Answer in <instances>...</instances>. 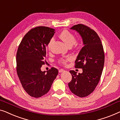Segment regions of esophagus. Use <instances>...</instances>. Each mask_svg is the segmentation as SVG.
Wrapping results in <instances>:
<instances>
[{
	"mask_svg": "<svg viewBox=\"0 0 120 120\" xmlns=\"http://www.w3.org/2000/svg\"><path fill=\"white\" fill-rule=\"evenodd\" d=\"M64 70H63V69H60L59 70V72H60V73H61V72H64Z\"/></svg>",
	"mask_w": 120,
	"mask_h": 120,
	"instance_id": "34e87169",
	"label": "esophagus"
}]
</instances>
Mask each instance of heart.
<instances>
[{
    "label": "heart",
    "instance_id": "obj_1",
    "mask_svg": "<svg viewBox=\"0 0 120 120\" xmlns=\"http://www.w3.org/2000/svg\"><path fill=\"white\" fill-rule=\"evenodd\" d=\"M59 38L61 39L62 41H64V42L66 45L67 46L69 47H71L72 45H74V46L75 48L79 49L82 47V42L80 40H75V36L72 33H71L68 30H63L61 33L59 35ZM53 42V38H52L49 42L48 44V48H50L52 42ZM72 59V57L68 56L65 58H60L59 60L61 64H62V65H66L67 62L68 61H70Z\"/></svg>",
    "mask_w": 120,
    "mask_h": 120
}]
</instances>
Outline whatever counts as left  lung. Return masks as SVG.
Wrapping results in <instances>:
<instances>
[{
  "label": "left lung",
  "mask_w": 120,
  "mask_h": 120,
  "mask_svg": "<svg viewBox=\"0 0 120 120\" xmlns=\"http://www.w3.org/2000/svg\"><path fill=\"white\" fill-rule=\"evenodd\" d=\"M71 29L81 35L84 46L75 61V67L82 68V73L73 70L70 72L72 80L68 84L71 91L80 97H86L94 91L98 84L104 64L103 47L96 32L82 24L75 25Z\"/></svg>",
  "instance_id": "8db88e82"
}]
</instances>
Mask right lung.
I'll use <instances>...</instances> for the list:
<instances>
[{"mask_svg": "<svg viewBox=\"0 0 120 120\" xmlns=\"http://www.w3.org/2000/svg\"><path fill=\"white\" fill-rule=\"evenodd\" d=\"M55 29L39 26L30 29L23 38L16 54V71L22 87L29 95L39 98L49 91L58 70L52 67L41 71L46 58V47Z\"/></svg>", "mask_w": 120, "mask_h": 120, "instance_id": "1", "label": "right lung"}]
</instances>
